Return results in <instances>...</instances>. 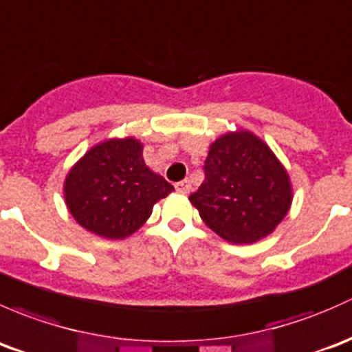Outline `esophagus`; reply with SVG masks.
I'll return each instance as SVG.
<instances>
[{"label":"esophagus","mask_w":352,"mask_h":352,"mask_svg":"<svg viewBox=\"0 0 352 352\" xmlns=\"http://www.w3.org/2000/svg\"><path fill=\"white\" fill-rule=\"evenodd\" d=\"M175 188H176V191H179V193H190L191 184L188 179H183V181H179V183H176Z\"/></svg>","instance_id":"34e87169"}]
</instances>
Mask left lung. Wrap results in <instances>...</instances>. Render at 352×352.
<instances>
[{
    "instance_id": "8db88e82",
    "label": "left lung",
    "mask_w": 352,
    "mask_h": 352,
    "mask_svg": "<svg viewBox=\"0 0 352 352\" xmlns=\"http://www.w3.org/2000/svg\"><path fill=\"white\" fill-rule=\"evenodd\" d=\"M205 179L190 200L203 222L232 244L266 237L285 219L292 186L270 147L249 132L227 133L212 144Z\"/></svg>"
}]
</instances>
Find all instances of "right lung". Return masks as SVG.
<instances>
[{"mask_svg":"<svg viewBox=\"0 0 352 352\" xmlns=\"http://www.w3.org/2000/svg\"><path fill=\"white\" fill-rule=\"evenodd\" d=\"M175 191L154 175L135 139L107 140L93 147L66 177V203L78 223L107 239L133 234L152 206Z\"/></svg>","mask_w":352,"mask_h":352,"instance_id":"add662e5","label":"right lung"}]
</instances>
